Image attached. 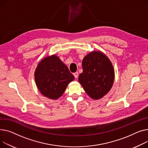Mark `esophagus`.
<instances>
[{
	"label": "esophagus",
	"instance_id": "obj_1",
	"mask_svg": "<svg viewBox=\"0 0 148 148\" xmlns=\"http://www.w3.org/2000/svg\"><path fill=\"white\" fill-rule=\"evenodd\" d=\"M73 75H74V76H75V78H77V77H78V72H75V73H73Z\"/></svg>",
	"mask_w": 148,
	"mask_h": 148
}]
</instances>
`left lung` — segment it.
<instances>
[{"label":"left lung","mask_w":148,"mask_h":148,"mask_svg":"<svg viewBox=\"0 0 148 148\" xmlns=\"http://www.w3.org/2000/svg\"><path fill=\"white\" fill-rule=\"evenodd\" d=\"M83 72L78 80L85 92L94 100L102 98L111 89L114 81V67L101 52L94 51L82 60Z\"/></svg>","instance_id":"1"}]
</instances>
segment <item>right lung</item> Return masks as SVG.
<instances>
[{
    "mask_svg": "<svg viewBox=\"0 0 148 148\" xmlns=\"http://www.w3.org/2000/svg\"><path fill=\"white\" fill-rule=\"evenodd\" d=\"M34 77L40 92L54 100L62 96L69 83L75 78L67 67L55 55L41 61L34 72Z\"/></svg>",
    "mask_w": 148,
    "mask_h": 148,
    "instance_id": "1",
    "label": "right lung"
}]
</instances>
